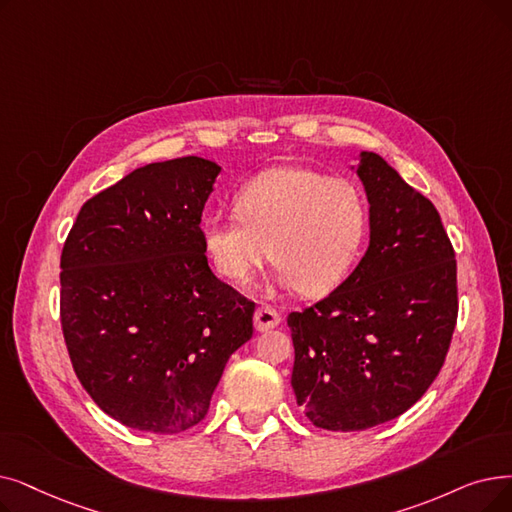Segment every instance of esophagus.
Returning a JSON list of instances; mask_svg holds the SVG:
<instances>
[{
    "label": "esophagus",
    "mask_w": 512,
    "mask_h": 512,
    "mask_svg": "<svg viewBox=\"0 0 512 512\" xmlns=\"http://www.w3.org/2000/svg\"><path fill=\"white\" fill-rule=\"evenodd\" d=\"M253 320H255V328L259 332H265V330H272V328H276L280 324V314L270 305H261L255 311V318Z\"/></svg>",
    "instance_id": "esophagus-1"
}]
</instances>
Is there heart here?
<instances>
[{
    "instance_id": "1",
    "label": "heart",
    "mask_w": 512,
    "mask_h": 512,
    "mask_svg": "<svg viewBox=\"0 0 512 512\" xmlns=\"http://www.w3.org/2000/svg\"><path fill=\"white\" fill-rule=\"evenodd\" d=\"M368 230L362 188L301 167L263 171L234 194V215L201 221L203 251L219 276L249 284L268 259L282 291L324 295L360 255Z\"/></svg>"
}]
</instances>
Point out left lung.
<instances>
[{
	"label": "left lung",
	"mask_w": 512,
	"mask_h": 512,
	"mask_svg": "<svg viewBox=\"0 0 512 512\" xmlns=\"http://www.w3.org/2000/svg\"><path fill=\"white\" fill-rule=\"evenodd\" d=\"M370 244L328 297L288 314L293 391L320 429L364 431L425 395L458 318L456 259L429 198L383 157L360 152Z\"/></svg>",
	"instance_id": "left-lung-1"
}]
</instances>
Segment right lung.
<instances>
[{
  "instance_id": "obj_1",
  "label": "right lung",
  "mask_w": 512,
  "mask_h": 512,
  "mask_svg": "<svg viewBox=\"0 0 512 512\" xmlns=\"http://www.w3.org/2000/svg\"><path fill=\"white\" fill-rule=\"evenodd\" d=\"M221 167L150 163L87 201L60 257V322L75 374L110 418L173 435L198 425L255 303L221 282L201 215Z\"/></svg>"
}]
</instances>
